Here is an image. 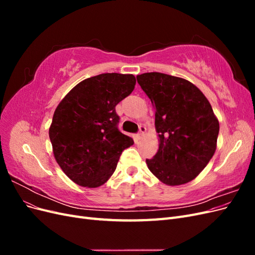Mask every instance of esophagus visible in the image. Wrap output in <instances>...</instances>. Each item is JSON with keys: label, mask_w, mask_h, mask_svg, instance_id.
<instances>
[{"label": "esophagus", "mask_w": 255, "mask_h": 255, "mask_svg": "<svg viewBox=\"0 0 255 255\" xmlns=\"http://www.w3.org/2000/svg\"><path fill=\"white\" fill-rule=\"evenodd\" d=\"M145 127H143V126H140L139 127V132H138L137 134H136V136H135V138H136V140H139V139H141V137H142V135H143V133L145 132Z\"/></svg>", "instance_id": "34e87169"}]
</instances>
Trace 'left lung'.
<instances>
[{
	"label": "left lung",
	"mask_w": 255,
	"mask_h": 255,
	"mask_svg": "<svg viewBox=\"0 0 255 255\" xmlns=\"http://www.w3.org/2000/svg\"><path fill=\"white\" fill-rule=\"evenodd\" d=\"M155 109L159 148L146 158L150 171L166 185L192 181L216 151L219 122L208 100L190 82L165 73L136 76Z\"/></svg>",
	"instance_id": "left-lung-1"
}]
</instances>
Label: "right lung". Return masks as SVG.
Wrapping results in <instances>:
<instances>
[{
    "label": "right lung",
    "mask_w": 255,
    "mask_h": 255,
    "mask_svg": "<svg viewBox=\"0 0 255 255\" xmlns=\"http://www.w3.org/2000/svg\"><path fill=\"white\" fill-rule=\"evenodd\" d=\"M133 74L102 73L79 83L61 100L49 129L53 153L67 176L95 188L110 179L134 143L118 128L116 105L135 88Z\"/></svg>",
    "instance_id": "add662e5"
}]
</instances>
